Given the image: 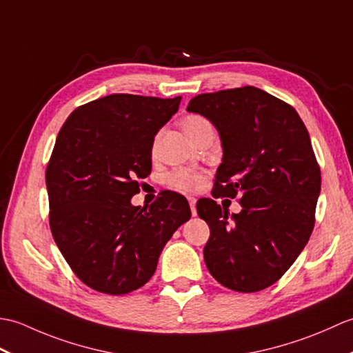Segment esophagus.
Segmentation results:
<instances>
[{"mask_svg":"<svg viewBox=\"0 0 353 353\" xmlns=\"http://www.w3.org/2000/svg\"><path fill=\"white\" fill-rule=\"evenodd\" d=\"M188 201H190V208H191V214H192V216H196L197 215V211H196V199L194 197H190L188 199Z\"/></svg>","mask_w":353,"mask_h":353,"instance_id":"34e87169","label":"esophagus"}]
</instances>
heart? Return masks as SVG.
Segmentation results:
<instances>
[{
    "label": "heart",
    "mask_w": 353,
    "mask_h": 353,
    "mask_svg": "<svg viewBox=\"0 0 353 353\" xmlns=\"http://www.w3.org/2000/svg\"><path fill=\"white\" fill-rule=\"evenodd\" d=\"M183 130L188 133V137L192 141H197L200 137H203L208 132H214L212 124L208 118L199 114H190L182 118L181 121ZM157 144V138L154 139V145L156 148ZM205 181V174L203 171L196 170V168H176L174 171H171L167 176V185L171 190L181 191V192H196L199 191L201 186H203Z\"/></svg>",
    "instance_id": "obj_1"
}]
</instances>
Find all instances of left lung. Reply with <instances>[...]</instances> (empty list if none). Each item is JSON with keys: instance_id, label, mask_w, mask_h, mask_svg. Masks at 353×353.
Returning <instances> with one entry per match:
<instances>
[{"instance_id": "8db88e82", "label": "left lung", "mask_w": 353, "mask_h": 353, "mask_svg": "<svg viewBox=\"0 0 353 353\" xmlns=\"http://www.w3.org/2000/svg\"><path fill=\"white\" fill-rule=\"evenodd\" d=\"M186 110L220 133L224 154L212 197L243 206L229 220L215 200L197 201L211 229L206 267L229 290H264L297 259L316 223L321 172L308 130L291 104L254 86L200 94Z\"/></svg>"}]
</instances>
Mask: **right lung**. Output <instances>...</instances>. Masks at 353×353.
<instances>
[{
	"instance_id": "1",
	"label": "right lung",
	"mask_w": 353,
	"mask_h": 353,
	"mask_svg": "<svg viewBox=\"0 0 353 353\" xmlns=\"http://www.w3.org/2000/svg\"><path fill=\"white\" fill-rule=\"evenodd\" d=\"M182 97L112 94L77 108L57 134L45 172L50 228L65 261L89 288L121 296L153 276L172 234L191 219L183 196L163 191L132 206L152 171L154 134Z\"/></svg>"
}]
</instances>
